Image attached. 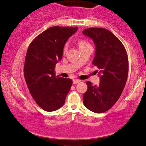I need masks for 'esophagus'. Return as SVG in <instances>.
Wrapping results in <instances>:
<instances>
[{
	"label": "esophagus",
	"mask_w": 146,
	"mask_h": 146,
	"mask_svg": "<svg viewBox=\"0 0 146 146\" xmlns=\"http://www.w3.org/2000/svg\"><path fill=\"white\" fill-rule=\"evenodd\" d=\"M79 82H80V80H79V79H73V84H77L78 83H79Z\"/></svg>",
	"instance_id": "1"
}]
</instances>
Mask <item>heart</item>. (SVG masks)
<instances>
[{"label":"heart","mask_w":146,"mask_h":146,"mask_svg":"<svg viewBox=\"0 0 146 146\" xmlns=\"http://www.w3.org/2000/svg\"><path fill=\"white\" fill-rule=\"evenodd\" d=\"M77 45L78 46H79V50H81V49L83 48H85V47H87L88 46H89L90 44L89 42H87V41L84 40H79L77 41ZM66 46L64 47V48H63V52H65L66 51Z\"/></svg>","instance_id":"1"}]
</instances>
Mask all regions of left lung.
Returning <instances> with one entry per match:
<instances>
[{
	"mask_svg": "<svg viewBox=\"0 0 146 146\" xmlns=\"http://www.w3.org/2000/svg\"><path fill=\"white\" fill-rule=\"evenodd\" d=\"M83 34L95 44L93 64L98 67L100 81L98 85L86 83L83 103L92 112L102 113L114 106L122 93L128 75V55L120 40L105 28H87Z\"/></svg>",
	"mask_w": 146,
	"mask_h": 146,
	"instance_id": "left-lung-1",
	"label": "left lung"
}]
</instances>
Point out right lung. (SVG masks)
I'll return each mask as SVG.
<instances>
[{
    "instance_id": "1",
    "label": "right lung",
    "mask_w": 146,
    "mask_h": 146,
    "mask_svg": "<svg viewBox=\"0 0 146 146\" xmlns=\"http://www.w3.org/2000/svg\"><path fill=\"white\" fill-rule=\"evenodd\" d=\"M78 27L53 26L39 34L26 53L24 72L26 83L35 101L43 110L55 111L64 104L73 81L55 76L56 63L63 48Z\"/></svg>"
}]
</instances>
